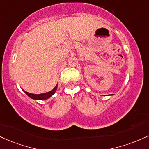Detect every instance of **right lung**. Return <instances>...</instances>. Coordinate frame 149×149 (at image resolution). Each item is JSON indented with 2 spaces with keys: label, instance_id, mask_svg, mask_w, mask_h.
<instances>
[{
  "label": "right lung",
  "instance_id": "add662e5",
  "mask_svg": "<svg viewBox=\"0 0 149 149\" xmlns=\"http://www.w3.org/2000/svg\"><path fill=\"white\" fill-rule=\"evenodd\" d=\"M57 85H56V87L54 88L52 91L48 92H46V93H43V94H39V95H34V94H31V93H29V92H26L24 90V92L28 95L29 97H31V98L33 99V100H47L52 95H54L55 93L56 90H57Z\"/></svg>",
  "mask_w": 149,
  "mask_h": 149
}]
</instances>
